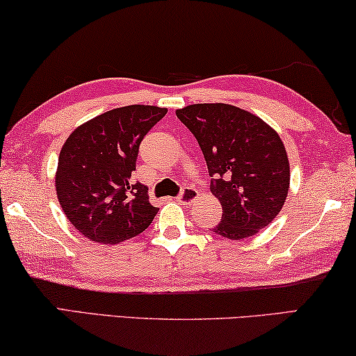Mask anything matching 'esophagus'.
<instances>
[{
  "label": "esophagus",
  "instance_id": "34e87169",
  "mask_svg": "<svg viewBox=\"0 0 356 356\" xmlns=\"http://www.w3.org/2000/svg\"><path fill=\"white\" fill-rule=\"evenodd\" d=\"M196 198H198V190L193 187H185L177 196V201L184 202V204H190V202H193Z\"/></svg>",
  "mask_w": 356,
  "mask_h": 356
}]
</instances>
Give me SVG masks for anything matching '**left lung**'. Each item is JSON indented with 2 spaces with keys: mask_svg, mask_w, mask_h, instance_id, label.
Returning a JSON list of instances; mask_svg holds the SVG:
<instances>
[{
  "mask_svg": "<svg viewBox=\"0 0 356 356\" xmlns=\"http://www.w3.org/2000/svg\"><path fill=\"white\" fill-rule=\"evenodd\" d=\"M176 115L198 140L222 204L212 231L238 241L273 222L289 195L290 165L279 134L261 118L231 104H191Z\"/></svg>",
  "mask_w": 356,
  "mask_h": 356,
  "instance_id": "8db88e82",
  "label": "left lung"
}]
</instances>
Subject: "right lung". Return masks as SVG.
<instances>
[{
    "label": "right lung",
    "mask_w": 356,
    "mask_h": 356,
    "mask_svg": "<svg viewBox=\"0 0 356 356\" xmlns=\"http://www.w3.org/2000/svg\"><path fill=\"white\" fill-rule=\"evenodd\" d=\"M155 106H125L92 118L70 134L58 156L55 184L60 206L79 233L118 244L149 227L158 207L147 187L133 184L140 140L166 115Z\"/></svg>",
    "instance_id": "right-lung-1"
}]
</instances>
